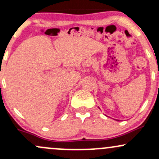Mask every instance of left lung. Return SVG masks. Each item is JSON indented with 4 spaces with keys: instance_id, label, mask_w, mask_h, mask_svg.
Instances as JSON below:
<instances>
[{
    "instance_id": "1",
    "label": "left lung",
    "mask_w": 159,
    "mask_h": 159,
    "mask_svg": "<svg viewBox=\"0 0 159 159\" xmlns=\"http://www.w3.org/2000/svg\"><path fill=\"white\" fill-rule=\"evenodd\" d=\"M117 121H118V120H117Z\"/></svg>"
}]
</instances>
